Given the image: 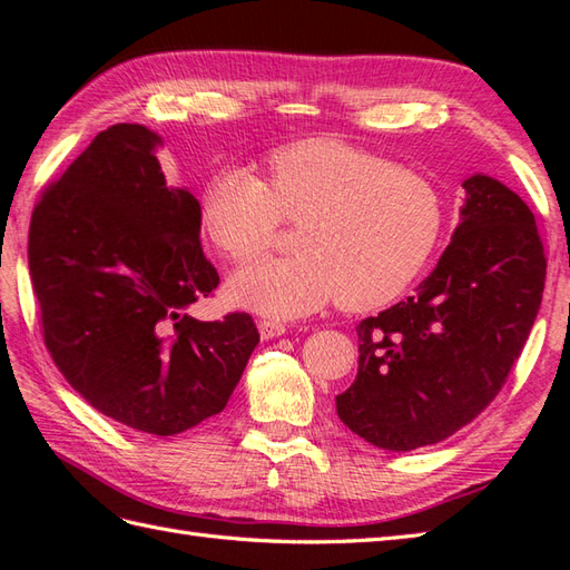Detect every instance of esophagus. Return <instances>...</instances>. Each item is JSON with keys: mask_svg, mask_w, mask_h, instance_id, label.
I'll return each instance as SVG.
<instances>
[{"mask_svg": "<svg viewBox=\"0 0 570 570\" xmlns=\"http://www.w3.org/2000/svg\"><path fill=\"white\" fill-rule=\"evenodd\" d=\"M257 328H259L262 341H272V337H278V335L286 333V325L278 323V321H259Z\"/></svg>", "mask_w": 570, "mask_h": 570, "instance_id": "esophagus-1", "label": "esophagus"}]
</instances>
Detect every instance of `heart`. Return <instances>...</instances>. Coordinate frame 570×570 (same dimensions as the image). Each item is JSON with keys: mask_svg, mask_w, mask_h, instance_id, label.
I'll list each match as a JSON object with an SVG mask.
<instances>
[{"mask_svg": "<svg viewBox=\"0 0 570 570\" xmlns=\"http://www.w3.org/2000/svg\"><path fill=\"white\" fill-rule=\"evenodd\" d=\"M284 220L298 229V257L247 266L229 282L235 304L272 318H298L341 298L345 308L392 304L426 266L443 225L429 176L337 139L278 149L266 184L225 168L200 200V220L229 262L269 249Z\"/></svg>", "mask_w": 570, "mask_h": 570, "instance_id": "obj_1", "label": "heart"}]
</instances>
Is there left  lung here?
<instances>
[{
	"label": "left lung",
	"mask_w": 570,
	"mask_h": 570,
	"mask_svg": "<svg viewBox=\"0 0 570 570\" xmlns=\"http://www.w3.org/2000/svg\"><path fill=\"white\" fill-rule=\"evenodd\" d=\"M465 203L435 269L357 325V377L337 416L367 443L406 453L485 409L537 321L547 257L534 213L498 178L463 180Z\"/></svg>",
	"instance_id": "1"
}]
</instances>
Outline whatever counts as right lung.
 <instances>
[{
	"label": "right lung",
	"mask_w": 570,
	"mask_h": 570,
	"mask_svg": "<svg viewBox=\"0 0 570 570\" xmlns=\"http://www.w3.org/2000/svg\"><path fill=\"white\" fill-rule=\"evenodd\" d=\"M161 147L141 125L100 131L36 203L29 274L72 390L129 429L174 435L220 414L259 333L249 313H186L220 276L200 247V203L168 186Z\"/></svg>",
	"instance_id": "add662e5"
}]
</instances>
